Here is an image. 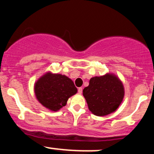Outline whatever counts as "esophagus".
Instances as JSON below:
<instances>
[{
  "mask_svg": "<svg viewBox=\"0 0 154 154\" xmlns=\"http://www.w3.org/2000/svg\"><path fill=\"white\" fill-rule=\"evenodd\" d=\"M78 93H79V94H82V88H78Z\"/></svg>",
  "mask_w": 154,
  "mask_h": 154,
  "instance_id": "1",
  "label": "esophagus"
}]
</instances>
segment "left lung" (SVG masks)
Instances as JSON below:
<instances>
[{"label":"left lung","mask_w":154,"mask_h":154,"mask_svg":"<svg viewBox=\"0 0 154 154\" xmlns=\"http://www.w3.org/2000/svg\"><path fill=\"white\" fill-rule=\"evenodd\" d=\"M89 110L95 116H103L114 112L125 96L123 83L113 73L95 76L83 90Z\"/></svg>","instance_id":"left-lung-1"}]
</instances>
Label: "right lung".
Masks as SVG:
<instances>
[{"label":"right lung","mask_w":154,"mask_h":154,"mask_svg":"<svg viewBox=\"0 0 154 154\" xmlns=\"http://www.w3.org/2000/svg\"><path fill=\"white\" fill-rule=\"evenodd\" d=\"M34 92L42 106L50 111H58L66 105L67 100L77 93V89L67 76L48 71L35 82Z\"/></svg>","instance_id":"right-lung-1"}]
</instances>
